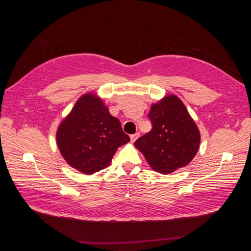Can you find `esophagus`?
Instances as JSON below:
<instances>
[{
	"mask_svg": "<svg viewBox=\"0 0 251 251\" xmlns=\"http://www.w3.org/2000/svg\"><path fill=\"white\" fill-rule=\"evenodd\" d=\"M139 133L137 132V133H135V134H132L131 136H130V138H131V142H135L136 140H137V138L139 137Z\"/></svg>",
	"mask_w": 251,
	"mask_h": 251,
	"instance_id": "1",
	"label": "esophagus"
}]
</instances>
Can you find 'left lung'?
I'll list each match as a JSON object with an SVG mask.
<instances>
[{
	"label": "left lung",
	"mask_w": 251,
	"mask_h": 251,
	"mask_svg": "<svg viewBox=\"0 0 251 251\" xmlns=\"http://www.w3.org/2000/svg\"><path fill=\"white\" fill-rule=\"evenodd\" d=\"M152 129L135 142L158 173L169 174L187 166L196 156L201 136L183 102L168 95L153 104L148 114Z\"/></svg>",
	"instance_id": "1"
}]
</instances>
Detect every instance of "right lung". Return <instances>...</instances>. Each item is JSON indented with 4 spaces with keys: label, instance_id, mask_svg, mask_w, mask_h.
I'll return each instance as SVG.
<instances>
[{
    "label": "right lung",
    "instance_id": "obj_1",
    "mask_svg": "<svg viewBox=\"0 0 251 251\" xmlns=\"http://www.w3.org/2000/svg\"><path fill=\"white\" fill-rule=\"evenodd\" d=\"M129 141L120 121L93 94H85L76 102L56 133L65 161L86 175L108 166L118 147Z\"/></svg>",
    "mask_w": 251,
    "mask_h": 251
}]
</instances>
